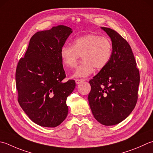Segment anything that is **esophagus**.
<instances>
[{
  "label": "esophagus",
  "instance_id": "obj_1",
  "mask_svg": "<svg viewBox=\"0 0 153 153\" xmlns=\"http://www.w3.org/2000/svg\"><path fill=\"white\" fill-rule=\"evenodd\" d=\"M83 82H85L84 79H76V83H77V84H79V83H82Z\"/></svg>",
  "mask_w": 153,
  "mask_h": 153
}]
</instances>
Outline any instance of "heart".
<instances>
[{"instance_id": "1", "label": "heart", "mask_w": 153, "mask_h": 153, "mask_svg": "<svg viewBox=\"0 0 153 153\" xmlns=\"http://www.w3.org/2000/svg\"><path fill=\"white\" fill-rule=\"evenodd\" d=\"M113 53V44L107 37L96 34H89L76 39L73 46L62 48V62L68 68L76 65L80 56L83 62L75 70L74 77H87L94 68L103 70L109 63Z\"/></svg>"}]
</instances>
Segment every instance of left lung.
<instances>
[{
    "label": "left lung",
    "mask_w": 153,
    "mask_h": 153,
    "mask_svg": "<svg viewBox=\"0 0 153 153\" xmlns=\"http://www.w3.org/2000/svg\"><path fill=\"white\" fill-rule=\"evenodd\" d=\"M113 44L111 59L89 81L88 101L95 119L106 126L117 125L133 111L138 99L139 69L130 45L114 30L101 27Z\"/></svg>",
    "instance_id": "obj_1"
}]
</instances>
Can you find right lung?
I'll use <instances>...</instances> for the list:
<instances>
[{
	"mask_svg": "<svg viewBox=\"0 0 153 153\" xmlns=\"http://www.w3.org/2000/svg\"><path fill=\"white\" fill-rule=\"evenodd\" d=\"M71 32L64 25L36 32L30 40L25 58L18 63V101L28 117L42 127H56L68 115L66 100L76 82H62L65 74L60 51Z\"/></svg>",
	"mask_w": 153,
	"mask_h": 153,
	"instance_id": "1",
	"label": "right lung"
}]
</instances>
